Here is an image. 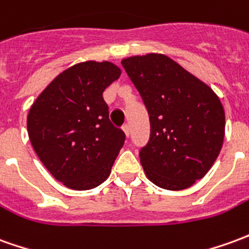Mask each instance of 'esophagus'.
Masks as SVG:
<instances>
[{
  "mask_svg": "<svg viewBox=\"0 0 249 249\" xmlns=\"http://www.w3.org/2000/svg\"><path fill=\"white\" fill-rule=\"evenodd\" d=\"M123 130H124L125 136L129 137V135H130V128H129V125H124V126H123Z\"/></svg>",
  "mask_w": 249,
  "mask_h": 249,
  "instance_id": "obj_1",
  "label": "esophagus"
}]
</instances>
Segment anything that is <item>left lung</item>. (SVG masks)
I'll use <instances>...</instances> for the list:
<instances>
[{"label":"left lung","mask_w":249,"mask_h":249,"mask_svg":"<svg viewBox=\"0 0 249 249\" xmlns=\"http://www.w3.org/2000/svg\"><path fill=\"white\" fill-rule=\"evenodd\" d=\"M142 95L151 123L148 144L140 151L147 178L167 190H185L203 178L225 136V112L205 82L163 53L121 60Z\"/></svg>","instance_id":"8db88e82"}]
</instances>
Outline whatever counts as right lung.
<instances>
[{
  "instance_id": "obj_1",
  "label": "right lung",
  "mask_w": 249,
  "mask_h": 249,
  "mask_svg": "<svg viewBox=\"0 0 249 249\" xmlns=\"http://www.w3.org/2000/svg\"><path fill=\"white\" fill-rule=\"evenodd\" d=\"M121 70L86 60L62 71L29 109L28 136L51 175L72 190H90L110 175L125 135L109 121L104 90Z\"/></svg>"
}]
</instances>
